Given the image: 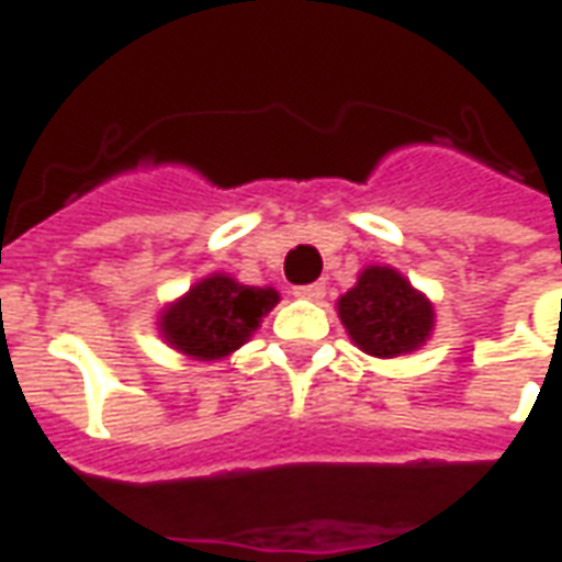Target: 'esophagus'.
<instances>
[{"mask_svg":"<svg viewBox=\"0 0 562 562\" xmlns=\"http://www.w3.org/2000/svg\"><path fill=\"white\" fill-rule=\"evenodd\" d=\"M293 293H296L300 300L317 302V300H324L326 284H324V281H314V284H302V288H296V290H293Z\"/></svg>","mask_w":562,"mask_h":562,"instance_id":"obj_1","label":"esophagus"}]
</instances>
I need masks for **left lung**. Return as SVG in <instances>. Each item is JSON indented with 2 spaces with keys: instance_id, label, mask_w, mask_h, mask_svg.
Listing matches in <instances>:
<instances>
[{
  "instance_id": "8db88e82",
  "label": "left lung",
  "mask_w": 562,
  "mask_h": 562,
  "mask_svg": "<svg viewBox=\"0 0 562 562\" xmlns=\"http://www.w3.org/2000/svg\"><path fill=\"white\" fill-rule=\"evenodd\" d=\"M338 317L372 357L415 351L432 329V305L387 266H369L360 274L357 288L338 300Z\"/></svg>"
}]
</instances>
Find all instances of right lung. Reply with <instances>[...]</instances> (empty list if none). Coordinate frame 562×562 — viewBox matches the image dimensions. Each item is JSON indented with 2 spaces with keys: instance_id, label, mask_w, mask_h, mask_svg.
Here are the masks:
<instances>
[{
  "instance_id": "right-lung-1",
  "label": "right lung",
  "mask_w": 562,
  "mask_h": 562,
  "mask_svg": "<svg viewBox=\"0 0 562 562\" xmlns=\"http://www.w3.org/2000/svg\"><path fill=\"white\" fill-rule=\"evenodd\" d=\"M278 293L272 288H248L226 274H211L162 312V336L178 351L214 360L241 348L272 312Z\"/></svg>"
}]
</instances>
